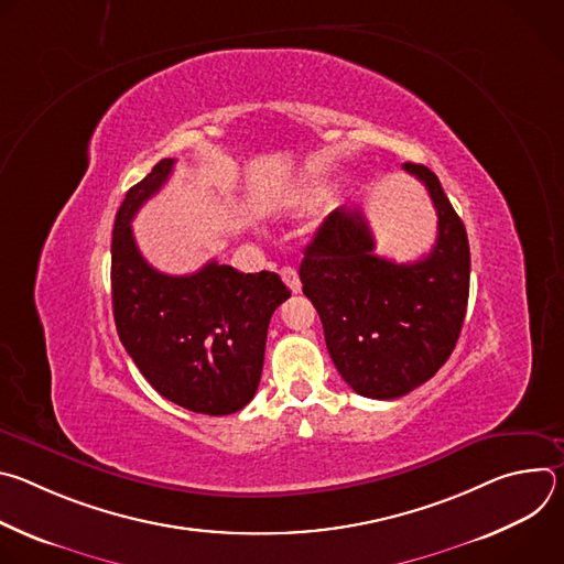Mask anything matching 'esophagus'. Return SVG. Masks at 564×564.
<instances>
[{
  "instance_id": "1",
  "label": "esophagus",
  "mask_w": 564,
  "mask_h": 564,
  "mask_svg": "<svg viewBox=\"0 0 564 564\" xmlns=\"http://www.w3.org/2000/svg\"><path fill=\"white\" fill-rule=\"evenodd\" d=\"M281 279H283V283L290 288L292 294H299V292H301V281H299V274H296L294 268H283V270H281Z\"/></svg>"
}]
</instances>
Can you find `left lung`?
I'll use <instances>...</instances> for the list:
<instances>
[{"label":"left lung","instance_id":"obj_1","mask_svg":"<svg viewBox=\"0 0 564 564\" xmlns=\"http://www.w3.org/2000/svg\"><path fill=\"white\" fill-rule=\"evenodd\" d=\"M404 170L424 183L437 212V240L426 257H377L368 220L344 207L321 223L299 270L339 375L370 399H394L429 381L451 357L468 303L464 223L429 167Z\"/></svg>","mask_w":564,"mask_h":564}]
</instances>
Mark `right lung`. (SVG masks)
<instances>
[{
	"instance_id": "right-lung-1",
	"label": "right lung",
	"mask_w": 564,
	"mask_h": 564,
	"mask_svg": "<svg viewBox=\"0 0 564 564\" xmlns=\"http://www.w3.org/2000/svg\"><path fill=\"white\" fill-rule=\"evenodd\" d=\"M163 158L133 185L113 225L111 299L118 337L142 377L174 404L200 415L248 406L261 381L268 326L290 290L274 272L243 274L209 261L170 276L140 254L131 220L174 170Z\"/></svg>"
}]
</instances>
